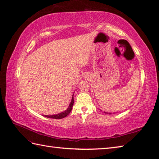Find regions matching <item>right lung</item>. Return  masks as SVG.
<instances>
[{
    "label": "right lung",
    "mask_w": 159,
    "mask_h": 159,
    "mask_svg": "<svg viewBox=\"0 0 159 159\" xmlns=\"http://www.w3.org/2000/svg\"><path fill=\"white\" fill-rule=\"evenodd\" d=\"M74 102V97H72L71 102L70 103V106H69L68 108L65 111L61 112V113L57 114V115H45L46 117H48V118H53V119H62V118H64L65 117H67V115L70 113V112L72 109V106H73Z\"/></svg>",
    "instance_id": "add662e5"
}]
</instances>
